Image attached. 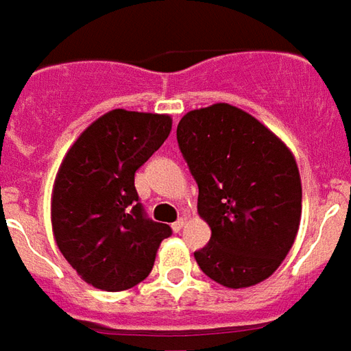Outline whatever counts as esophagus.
<instances>
[{"label":"esophagus","instance_id":"1","mask_svg":"<svg viewBox=\"0 0 351 351\" xmlns=\"http://www.w3.org/2000/svg\"><path fill=\"white\" fill-rule=\"evenodd\" d=\"M183 228H185V219H178V221L172 224V230L176 232V234H178V232H181Z\"/></svg>","mask_w":351,"mask_h":351}]
</instances>
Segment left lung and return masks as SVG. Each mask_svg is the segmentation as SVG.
<instances>
[{
    "instance_id": "8db88e82",
    "label": "left lung",
    "mask_w": 351,
    "mask_h": 351,
    "mask_svg": "<svg viewBox=\"0 0 351 351\" xmlns=\"http://www.w3.org/2000/svg\"><path fill=\"white\" fill-rule=\"evenodd\" d=\"M178 144L198 183V215L211 239L194 252L200 269L226 288L269 278L298 235L301 178L288 145L228 102L191 110Z\"/></svg>"
}]
</instances>
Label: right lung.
<instances>
[{
  "label": "right lung",
  "instance_id": "1",
  "mask_svg": "<svg viewBox=\"0 0 351 351\" xmlns=\"http://www.w3.org/2000/svg\"><path fill=\"white\" fill-rule=\"evenodd\" d=\"M170 130L168 114L110 110L76 138L56 173L53 239L82 280L99 290L142 282L172 234L145 217L134 186L136 170Z\"/></svg>",
  "mask_w": 351,
  "mask_h": 351
}]
</instances>
